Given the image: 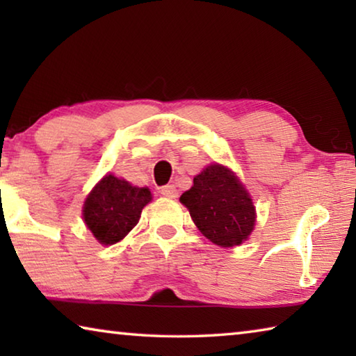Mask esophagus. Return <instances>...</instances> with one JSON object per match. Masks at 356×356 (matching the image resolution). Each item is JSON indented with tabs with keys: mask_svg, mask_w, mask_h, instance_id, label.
<instances>
[{
	"mask_svg": "<svg viewBox=\"0 0 356 356\" xmlns=\"http://www.w3.org/2000/svg\"><path fill=\"white\" fill-rule=\"evenodd\" d=\"M160 193L163 196H166V197H177V195H179V190L176 188V185H165V186H161L160 188Z\"/></svg>",
	"mask_w": 356,
	"mask_h": 356,
	"instance_id": "34e87169",
	"label": "esophagus"
}]
</instances>
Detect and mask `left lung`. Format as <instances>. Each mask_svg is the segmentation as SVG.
<instances>
[{"label":"left lung","mask_w":356,"mask_h":356,"mask_svg":"<svg viewBox=\"0 0 356 356\" xmlns=\"http://www.w3.org/2000/svg\"><path fill=\"white\" fill-rule=\"evenodd\" d=\"M180 202L190 210L197 229L218 246L240 245L254 227L250 195L234 172L221 165H210L197 174Z\"/></svg>","instance_id":"obj_1"}]
</instances>
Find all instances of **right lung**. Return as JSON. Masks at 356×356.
<instances>
[{"label":"right lung","mask_w":356,"mask_h":356,"mask_svg":"<svg viewBox=\"0 0 356 356\" xmlns=\"http://www.w3.org/2000/svg\"><path fill=\"white\" fill-rule=\"evenodd\" d=\"M150 200L149 188H136L127 180L106 174L86 197L83 218L100 243L113 245L138 225Z\"/></svg>","instance_id":"add662e5"}]
</instances>
